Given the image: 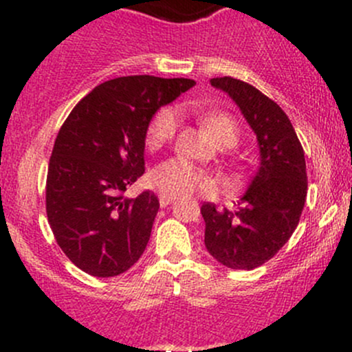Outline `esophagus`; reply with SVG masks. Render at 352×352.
I'll use <instances>...</instances> for the list:
<instances>
[{"label":"esophagus","instance_id":"esophagus-1","mask_svg":"<svg viewBox=\"0 0 352 352\" xmlns=\"http://www.w3.org/2000/svg\"><path fill=\"white\" fill-rule=\"evenodd\" d=\"M158 201H160V206H162V208H165V206L172 204V202L175 201V196H172V194H166V192H160Z\"/></svg>","mask_w":352,"mask_h":352}]
</instances>
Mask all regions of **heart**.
<instances>
[{"label": "heart", "instance_id": "heart-1", "mask_svg": "<svg viewBox=\"0 0 352 352\" xmlns=\"http://www.w3.org/2000/svg\"><path fill=\"white\" fill-rule=\"evenodd\" d=\"M208 133L221 146H233L239 140V124L226 113H208L202 117ZM179 127V116L173 109H160L151 119L144 136L148 150L156 151L173 140ZM151 184L160 192L172 196H187L194 190H211L214 182L211 177L194 163L184 158H168L151 170Z\"/></svg>", "mask_w": 352, "mask_h": 352}]
</instances>
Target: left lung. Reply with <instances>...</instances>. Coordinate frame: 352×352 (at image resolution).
<instances>
[{"label": "left lung", "mask_w": 352, "mask_h": 352, "mask_svg": "<svg viewBox=\"0 0 352 352\" xmlns=\"http://www.w3.org/2000/svg\"><path fill=\"white\" fill-rule=\"evenodd\" d=\"M211 85L236 102L257 134L261 166L236 209L201 206L204 243L226 267L252 271L274 257L300 223L308 189L305 151L285 110L267 95L232 76Z\"/></svg>", "instance_id": "8db88e82"}]
</instances>
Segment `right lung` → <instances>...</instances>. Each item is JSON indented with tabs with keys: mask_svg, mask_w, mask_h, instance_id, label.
Wrapping results in <instances>:
<instances>
[{
	"mask_svg": "<svg viewBox=\"0 0 352 352\" xmlns=\"http://www.w3.org/2000/svg\"><path fill=\"white\" fill-rule=\"evenodd\" d=\"M189 78L120 76L81 98L54 141L45 212L66 257L112 278L143 255L160 202L151 190L124 196L144 173V136L162 105L192 88Z\"/></svg>",
	"mask_w": 352,
	"mask_h": 352,
	"instance_id": "right-lung-1",
	"label": "right lung"
}]
</instances>
